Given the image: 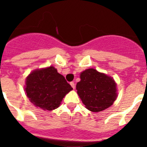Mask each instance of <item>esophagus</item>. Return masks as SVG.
I'll return each instance as SVG.
<instances>
[{
  "instance_id": "esophagus-1",
  "label": "esophagus",
  "mask_w": 147,
  "mask_h": 147,
  "mask_svg": "<svg viewBox=\"0 0 147 147\" xmlns=\"http://www.w3.org/2000/svg\"><path fill=\"white\" fill-rule=\"evenodd\" d=\"M70 85H71V87H72V88H74H74H75V84H74V82H71L70 83Z\"/></svg>"
}]
</instances>
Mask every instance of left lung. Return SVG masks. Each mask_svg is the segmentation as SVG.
Instances as JSON below:
<instances>
[{"label":"left lung","instance_id":"8db88e82","mask_svg":"<svg viewBox=\"0 0 147 147\" xmlns=\"http://www.w3.org/2000/svg\"><path fill=\"white\" fill-rule=\"evenodd\" d=\"M77 93L88 110L100 112L110 107L117 98L116 83L111 76L89 68L80 74Z\"/></svg>","mask_w":147,"mask_h":147}]
</instances>
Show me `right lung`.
I'll use <instances>...</instances> for the list:
<instances>
[{
	"mask_svg": "<svg viewBox=\"0 0 147 147\" xmlns=\"http://www.w3.org/2000/svg\"><path fill=\"white\" fill-rule=\"evenodd\" d=\"M73 88L53 66L37 69L26 77L25 92L30 102L43 110L59 107L62 98Z\"/></svg>",
	"mask_w": 147,
	"mask_h": 147,
	"instance_id": "add662e5",
	"label": "right lung"
}]
</instances>
